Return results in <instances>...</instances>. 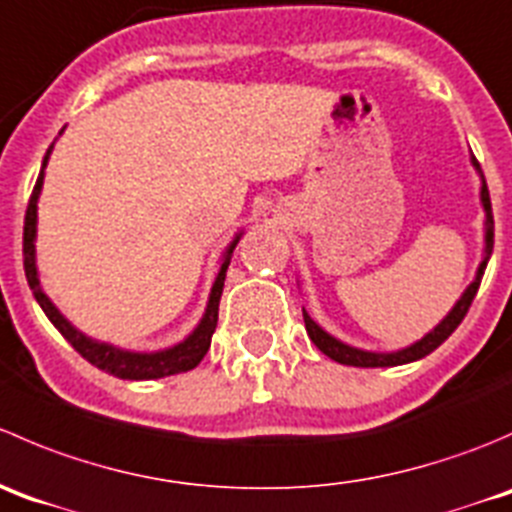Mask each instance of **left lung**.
Segmentation results:
<instances>
[{
    "mask_svg": "<svg viewBox=\"0 0 512 512\" xmlns=\"http://www.w3.org/2000/svg\"><path fill=\"white\" fill-rule=\"evenodd\" d=\"M473 166L480 171V164H478V159H475V156H473ZM480 176H483V171H480ZM480 199H483L485 226H488V229H485V256H483V263H480L478 273H475V281L470 283L468 288H465V293H463V296H460V301L455 303L453 311H450L448 316H445L443 321H440L438 326H435L426 338H421V341L413 343L411 348H403V351H396V353L358 351V348H351V346H346V343L336 341V338H333V336H328V333L323 331V328L318 326V323L313 321V318L308 316L306 311H303V323H306L308 336H311V341L316 343L318 351H323L328 358H333V361H336V363H343V366H358V368L401 366V363L418 361V358H423V356H428V353H433L435 348H438L440 343H443L445 338H448L450 333H453L455 328L460 326V321H463V318H465V313H468L470 303H473L475 293H478V288H480V278H483L485 266H488V258H490V254H493V209H490V194H488V186H485V176H483V189H480Z\"/></svg>",
    "mask_w": 512,
    "mask_h": 512,
    "instance_id": "1",
    "label": "left lung"
}]
</instances>
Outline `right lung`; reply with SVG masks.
Here are the masks:
<instances>
[{
  "mask_svg": "<svg viewBox=\"0 0 512 512\" xmlns=\"http://www.w3.org/2000/svg\"><path fill=\"white\" fill-rule=\"evenodd\" d=\"M52 151V146H49ZM49 151L44 156L42 171L37 176V184H34L32 196H29V206H27V216H24V273H27L29 288H32L34 298L39 301L42 311L47 313L49 321L54 323L59 333L67 338L69 343L74 346V351L79 356L86 358L91 366H96L99 371H106L109 376L124 378V381H151V378H164V376H174V373H186L191 368H196L201 363V358L206 356L211 346V336L216 331V321H219V301L221 293H224V281H226V268L231 263V254H234L236 244H239V236L234 239V244L226 249L224 261H221V271L216 276L214 288H211L209 296V306H206L204 318L196 326V331L186 338L184 343L174 348H166V351L159 353H131V351H119V348L109 346V343H96L91 338H86L84 333H79L62 313L57 311L52 301L47 298V293L42 291L37 278V263H34V236H37V199L39 191H42V181H44V166H47Z\"/></svg>",
  "mask_w": 512,
  "mask_h": 512,
  "instance_id": "obj_1",
  "label": "right lung"
}]
</instances>
